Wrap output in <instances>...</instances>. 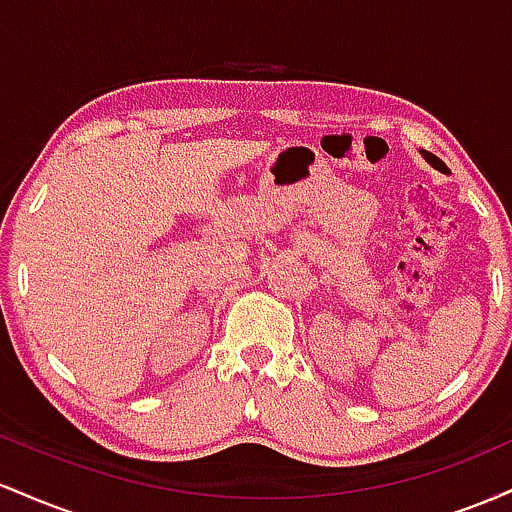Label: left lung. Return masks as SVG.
<instances>
[{"label": "left lung", "instance_id": "obj_1", "mask_svg": "<svg viewBox=\"0 0 512 512\" xmlns=\"http://www.w3.org/2000/svg\"><path fill=\"white\" fill-rule=\"evenodd\" d=\"M421 156H424V158H426V161H428V163H431V166H433V168H436V170H440V173H450V170H448V166H445V163H443V161H440V158H438V156L428 154V151H424V149H421Z\"/></svg>", "mask_w": 512, "mask_h": 512}]
</instances>
